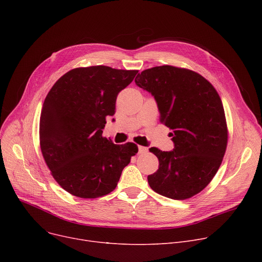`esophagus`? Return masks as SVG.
<instances>
[{"label": "esophagus", "instance_id": "1", "mask_svg": "<svg viewBox=\"0 0 262 262\" xmlns=\"http://www.w3.org/2000/svg\"><path fill=\"white\" fill-rule=\"evenodd\" d=\"M138 148H139V153H140V154H143V153H146V152H147V147H144V146L139 145Z\"/></svg>", "mask_w": 262, "mask_h": 262}]
</instances>
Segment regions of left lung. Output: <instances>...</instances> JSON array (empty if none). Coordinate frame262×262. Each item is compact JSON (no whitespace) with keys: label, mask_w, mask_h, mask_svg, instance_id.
Instances as JSON below:
<instances>
[{"label":"left lung","mask_w":262,"mask_h":262,"mask_svg":"<svg viewBox=\"0 0 262 262\" xmlns=\"http://www.w3.org/2000/svg\"><path fill=\"white\" fill-rule=\"evenodd\" d=\"M135 82L155 98L160 122L172 130L174 142L170 152L149 148L159 160L158 170L147 176L149 187L173 200L200 193L216 174L227 146L219 93L201 74L168 64L146 69Z\"/></svg>","instance_id":"1"}]
</instances>
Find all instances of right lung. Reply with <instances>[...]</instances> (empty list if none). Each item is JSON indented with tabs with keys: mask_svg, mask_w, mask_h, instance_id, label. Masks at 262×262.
<instances>
[{
	"mask_svg": "<svg viewBox=\"0 0 262 262\" xmlns=\"http://www.w3.org/2000/svg\"><path fill=\"white\" fill-rule=\"evenodd\" d=\"M137 73L107 66L75 68L49 91L40 116V148L54 180L72 195L110 193L138 152L133 142L115 144L102 136L119 92Z\"/></svg>",
	"mask_w": 262,
	"mask_h": 262,
	"instance_id": "right-lung-1",
	"label": "right lung"
}]
</instances>
